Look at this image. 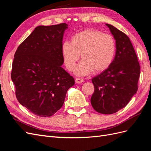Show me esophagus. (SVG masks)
Here are the masks:
<instances>
[{
	"mask_svg": "<svg viewBox=\"0 0 151 151\" xmlns=\"http://www.w3.org/2000/svg\"><path fill=\"white\" fill-rule=\"evenodd\" d=\"M76 82L78 84H81L82 83H83L84 82V79H82V78H78V77H77V78L76 79Z\"/></svg>",
	"mask_w": 151,
	"mask_h": 151,
	"instance_id": "obj_1",
	"label": "esophagus"
}]
</instances>
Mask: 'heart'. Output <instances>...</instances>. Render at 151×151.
<instances>
[{"instance_id": "b5f03b06", "label": "heart", "mask_w": 151, "mask_h": 151, "mask_svg": "<svg viewBox=\"0 0 151 151\" xmlns=\"http://www.w3.org/2000/svg\"><path fill=\"white\" fill-rule=\"evenodd\" d=\"M116 53L113 36L96 29H86L74 35L71 42L62 45V55L67 69L73 71L80 55L83 60L76 69L77 75L84 76L92 71L99 74L110 67Z\"/></svg>"}]
</instances>
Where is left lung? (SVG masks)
<instances>
[{
  "label": "left lung",
  "mask_w": 151,
  "mask_h": 151,
  "mask_svg": "<svg viewBox=\"0 0 151 151\" xmlns=\"http://www.w3.org/2000/svg\"><path fill=\"white\" fill-rule=\"evenodd\" d=\"M106 25L116 40V54L109 68L93 78L94 91L91 103L97 112L113 114L124 108L137 91L140 67L128 36Z\"/></svg>",
  "instance_id": "obj_1"
}]
</instances>
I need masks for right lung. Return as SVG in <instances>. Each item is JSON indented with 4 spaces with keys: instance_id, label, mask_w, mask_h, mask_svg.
<instances>
[{
    "instance_id": "obj_1",
    "label": "right lung",
    "mask_w": 151,
    "mask_h": 151,
    "mask_svg": "<svg viewBox=\"0 0 151 151\" xmlns=\"http://www.w3.org/2000/svg\"><path fill=\"white\" fill-rule=\"evenodd\" d=\"M66 23L36 27L14 58L11 79L18 101L34 115L51 116L63 106L74 77L62 67Z\"/></svg>"
}]
</instances>
